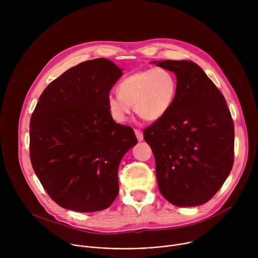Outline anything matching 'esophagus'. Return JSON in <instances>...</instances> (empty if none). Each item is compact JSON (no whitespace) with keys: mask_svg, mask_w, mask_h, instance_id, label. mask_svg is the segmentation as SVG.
Returning a JSON list of instances; mask_svg holds the SVG:
<instances>
[{"mask_svg":"<svg viewBox=\"0 0 258 258\" xmlns=\"http://www.w3.org/2000/svg\"><path fill=\"white\" fill-rule=\"evenodd\" d=\"M135 134L137 136V139L139 142L143 141L144 140V137H143V133L140 131V130H135Z\"/></svg>","mask_w":258,"mask_h":258,"instance_id":"obj_1","label":"esophagus"}]
</instances>
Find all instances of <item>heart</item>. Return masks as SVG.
I'll list each match as a JSON object with an SVG mask.
<instances>
[{
	"label": "heart",
	"mask_w": 258,
	"mask_h": 258,
	"mask_svg": "<svg viewBox=\"0 0 258 258\" xmlns=\"http://www.w3.org/2000/svg\"><path fill=\"white\" fill-rule=\"evenodd\" d=\"M118 94L107 97V107L112 119L117 123L127 120L135 111L142 118L155 121L170 110L176 97L177 82L171 71L156 67L137 71L126 77L117 88Z\"/></svg>",
	"instance_id": "obj_1"
}]
</instances>
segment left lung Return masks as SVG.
Segmentation results:
<instances>
[{
  "mask_svg": "<svg viewBox=\"0 0 258 258\" xmlns=\"http://www.w3.org/2000/svg\"><path fill=\"white\" fill-rule=\"evenodd\" d=\"M175 73L169 111L144 131L156 163L159 191L171 204L197 206L222 188L234 163V122L224 95L188 60L154 61Z\"/></svg>",
  "mask_w": 258,
  "mask_h": 258,
  "instance_id": "8db88e82",
  "label": "left lung"
}]
</instances>
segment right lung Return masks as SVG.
Instances as JSON below:
<instances>
[{
  "label": "right lung",
  "instance_id": "right-lung-1",
  "mask_svg": "<svg viewBox=\"0 0 258 258\" xmlns=\"http://www.w3.org/2000/svg\"><path fill=\"white\" fill-rule=\"evenodd\" d=\"M122 70L105 58L65 71L41 95L30 118L32 168L48 195L79 212L108 208L118 195V167L138 143L116 123L107 97Z\"/></svg>",
  "mask_w": 258,
  "mask_h": 258
}]
</instances>
